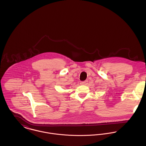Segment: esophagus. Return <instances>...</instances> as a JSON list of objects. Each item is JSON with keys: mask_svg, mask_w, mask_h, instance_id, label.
Returning <instances> with one entry per match:
<instances>
[{"mask_svg": "<svg viewBox=\"0 0 146 146\" xmlns=\"http://www.w3.org/2000/svg\"><path fill=\"white\" fill-rule=\"evenodd\" d=\"M87 82H88V80H85L84 82H81L80 84L81 85H86L87 84Z\"/></svg>", "mask_w": 146, "mask_h": 146, "instance_id": "34e87169", "label": "esophagus"}]
</instances>
